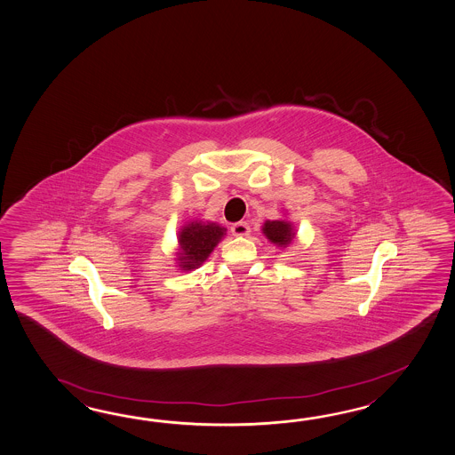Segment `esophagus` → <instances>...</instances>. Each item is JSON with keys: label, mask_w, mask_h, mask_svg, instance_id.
I'll use <instances>...</instances> for the list:
<instances>
[{"label": "esophagus", "mask_w": 455, "mask_h": 455, "mask_svg": "<svg viewBox=\"0 0 455 455\" xmlns=\"http://www.w3.org/2000/svg\"><path fill=\"white\" fill-rule=\"evenodd\" d=\"M232 233L235 236H248L251 233V228L246 222L233 223Z\"/></svg>", "instance_id": "1"}]
</instances>
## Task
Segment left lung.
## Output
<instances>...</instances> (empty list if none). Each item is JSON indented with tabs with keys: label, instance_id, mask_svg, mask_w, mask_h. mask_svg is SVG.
<instances>
[{
	"label": "left lung",
	"instance_id": "obj_1",
	"mask_svg": "<svg viewBox=\"0 0 455 455\" xmlns=\"http://www.w3.org/2000/svg\"><path fill=\"white\" fill-rule=\"evenodd\" d=\"M261 230L264 236L279 248H287L295 240V227L287 219L266 220Z\"/></svg>",
	"mask_w": 455,
	"mask_h": 455
}]
</instances>
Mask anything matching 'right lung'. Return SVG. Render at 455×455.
Masks as SVG:
<instances>
[{
	"instance_id": "add662e5",
	"label": "right lung",
	"mask_w": 455,
	"mask_h": 455,
	"mask_svg": "<svg viewBox=\"0 0 455 455\" xmlns=\"http://www.w3.org/2000/svg\"><path fill=\"white\" fill-rule=\"evenodd\" d=\"M225 235L227 228L219 223L204 220L184 223L178 232V250L174 258L178 271L189 273L201 267Z\"/></svg>"
}]
</instances>
